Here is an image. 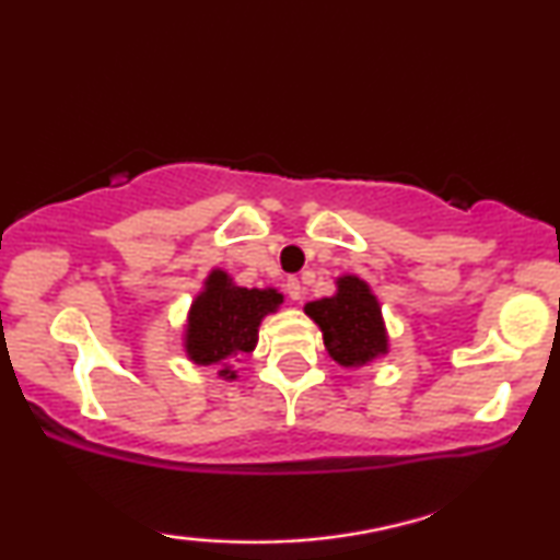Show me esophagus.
Segmentation results:
<instances>
[{"instance_id": "34e87169", "label": "esophagus", "mask_w": 560, "mask_h": 560, "mask_svg": "<svg viewBox=\"0 0 560 560\" xmlns=\"http://www.w3.org/2000/svg\"><path fill=\"white\" fill-rule=\"evenodd\" d=\"M285 290H288V298H290V301H301V298H303V285H301V280H298V278H290L288 282H285Z\"/></svg>"}]
</instances>
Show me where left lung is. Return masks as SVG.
I'll return each mask as SVG.
<instances>
[{"instance_id": "left-lung-1", "label": "left lung", "mask_w": 560, "mask_h": 560, "mask_svg": "<svg viewBox=\"0 0 560 560\" xmlns=\"http://www.w3.org/2000/svg\"><path fill=\"white\" fill-rule=\"evenodd\" d=\"M303 311L324 334L328 357L347 370L370 364L389 351L377 295L357 275L336 278V293L305 303Z\"/></svg>"}]
</instances>
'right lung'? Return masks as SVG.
Returning <instances> with one entry per match:
<instances>
[{"label":"right lung","instance_id":"obj_1","mask_svg":"<svg viewBox=\"0 0 560 560\" xmlns=\"http://www.w3.org/2000/svg\"><path fill=\"white\" fill-rule=\"evenodd\" d=\"M282 305L275 288H242L224 270H211L188 308L183 349L196 366H221L219 377L236 380L229 359L255 351L259 324Z\"/></svg>","mask_w":560,"mask_h":560}]
</instances>
